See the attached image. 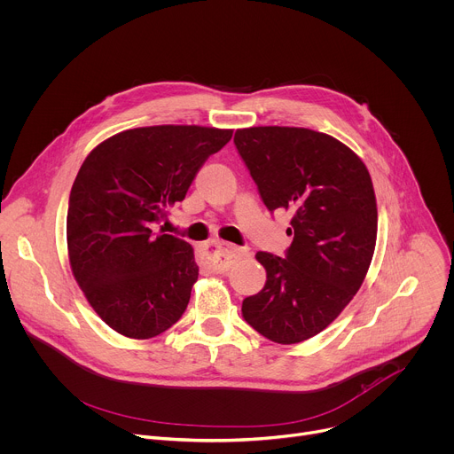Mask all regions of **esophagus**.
Masks as SVG:
<instances>
[{
    "label": "esophagus",
    "instance_id": "1",
    "mask_svg": "<svg viewBox=\"0 0 454 454\" xmlns=\"http://www.w3.org/2000/svg\"><path fill=\"white\" fill-rule=\"evenodd\" d=\"M242 254H244V251L240 247L223 242V240H214V242L207 244V247H205V260L217 272L228 270L231 262L240 258Z\"/></svg>",
    "mask_w": 454,
    "mask_h": 454
}]
</instances>
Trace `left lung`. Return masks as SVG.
I'll return each instance as SVG.
<instances>
[{"mask_svg":"<svg viewBox=\"0 0 454 454\" xmlns=\"http://www.w3.org/2000/svg\"><path fill=\"white\" fill-rule=\"evenodd\" d=\"M235 145L265 207L294 214L286 258L258 251L262 292L242 315L274 343L306 341L329 327L361 288L377 244V198L361 157L304 127L237 129Z\"/></svg>","mask_w":454,"mask_h":454,"instance_id":"1","label":"left lung"}]
</instances>
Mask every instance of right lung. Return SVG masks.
<instances>
[{
	"label": "right lung",
	"mask_w": 454,
	"mask_h": 454,
	"mask_svg": "<svg viewBox=\"0 0 454 454\" xmlns=\"http://www.w3.org/2000/svg\"><path fill=\"white\" fill-rule=\"evenodd\" d=\"M231 136L201 125L137 127L84 159L67 212L68 262L93 311L118 334L150 340L184 315L200 272L192 246L152 228Z\"/></svg>",
	"instance_id": "1"
}]
</instances>
